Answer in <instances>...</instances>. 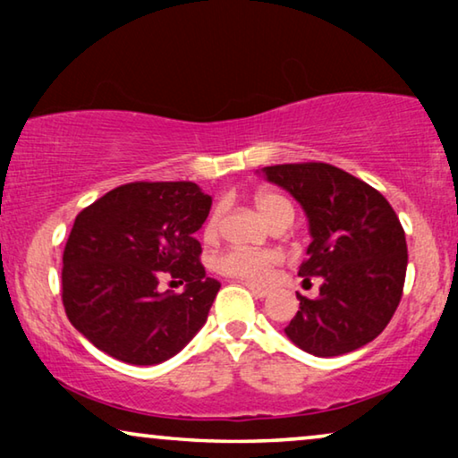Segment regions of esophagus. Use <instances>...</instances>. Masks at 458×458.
Masks as SVG:
<instances>
[{"mask_svg":"<svg viewBox=\"0 0 458 458\" xmlns=\"http://www.w3.org/2000/svg\"><path fill=\"white\" fill-rule=\"evenodd\" d=\"M243 285H246L248 290L252 292L256 298H267V296H268V290H267V287H260V285H254V284H243Z\"/></svg>","mask_w":458,"mask_h":458,"instance_id":"obj_1","label":"esophagus"}]
</instances>
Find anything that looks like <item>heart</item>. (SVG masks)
Returning a JSON list of instances; mask_svg holds the SVG:
<instances>
[{
  "mask_svg": "<svg viewBox=\"0 0 458 458\" xmlns=\"http://www.w3.org/2000/svg\"><path fill=\"white\" fill-rule=\"evenodd\" d=\"M256 208L265 221L273 227L277 225L292 223L293 208L285 198L277 196V193H260L256 196ZM218 225H221V208H215L210 212V216L206 218L202 233L206 240H215L218 233ZM281 254L275 250H243V248H229L223 250L221 254L215 256L212 267L215 271L233 279H243L250 284H260L271 275L273 267L279 265Z\"/></svg>",
  "mask_w": 458,
  "mask_h": 458,
  "instance_id": "b5f03b06",
  "label": "heart"
}]
</instances>
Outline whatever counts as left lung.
Returning <instances> with one entry per match:
<instances>
[{"label": "left lung", "instance_id": "8db88e82", "mask_svg": "<svg viewBox=\"0 0 458 458\" xmlns=\"http://www.w3.org/2000/svg\"><path fill=\"white\" fill-rule=\"evenodd\" d=\"M302 204L312 242L298 275L323 281L318 296H300L285 327L315 356H340L373 342L396 312L406 277V237L396 212L365 181L325 162L265 166Z\"/></svg>", "mask_w": 458, "mask_h": 458}]
</instances>
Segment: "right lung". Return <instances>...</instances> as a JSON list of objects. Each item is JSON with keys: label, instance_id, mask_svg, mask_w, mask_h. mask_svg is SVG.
Masks as SVG:
<instances>
[{"label": "right lung", "instance_id": "right-lung-1", "mask_svg": "<svg viewBox=\"0 0 458 458\" xmlns=\"http://www.w3.org/2000/svg\"><path fill=\"white\" fill-rule=\"evenodd\" d=\"M210 204L191 181H135L81 210L62 254V304L74 329L129 365L177 354L221 290L193 237ZM162 278L186 292L160 293Z\"/></svg>", "mask_w": 458, "mask_h": 458}]
</instances>
